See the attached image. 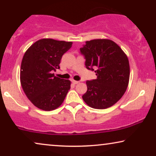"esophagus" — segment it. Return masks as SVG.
Instances as JSON below:
<instances>
[{
	"instance_id": "obj_1",
	"label": "esophagus",
	"mask_w": 156,
	"mask_h": 156,
	"mask_svg": "<svg viewBox=\"0 0 156 156\" xmlns=\"http://www.w3.org/2000/svg\"><path fill=\"white\" fill-rule=\"evenodd\" d=\"M72 82L74 84H78L79 82L78 81H75V80H72Z\"/></svg>"
}]
</instances>
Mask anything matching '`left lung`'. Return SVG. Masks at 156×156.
<instances>
[{"mask_svg":"<svg viewBox=\"0 0 156 156\" xmlns=\"http://www.w3.org/2000/svg\"><path fill=\"white\" fill-rule=\"evenodd\" d=\"M80 52L87 69L94 70L97 78L87 81L82 99L87 105L104 109L116 104L126 90L130 67L126 55L114 41L97 39L87 41Z\"/></svg>","mask_w":156,"mask_h":156,"instance_id":"1","label":"left lung"}]
</instances>
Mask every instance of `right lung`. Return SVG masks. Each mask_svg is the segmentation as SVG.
Instances as JSON below:
<instances>
[{
  "label": "right lung",
  "instance_id": "add662e5",
  "mask_svg": "<svg viewBox=\"0 0 156 156\" xmlns=\"http://www.w3.org/2000/svg\"><path fill=\"white\" fill-rule=\"evenodd\" d=\"M72 42L41 39L30 47L23 56L20 83L27 97L36 107L52 111L62 104L71 82L55 76L62 57Z\"/></svg>",
  "mask_w": 156,
  "mask_h": 156
}]
</instances>
